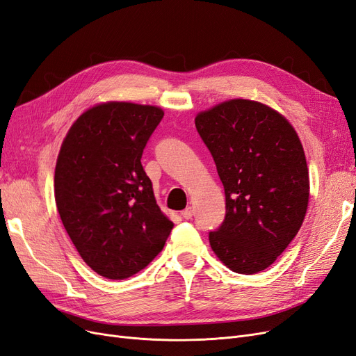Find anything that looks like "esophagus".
<instances>
[{
    "instance_id": "obj_1",
    "label": "esophagus",
    "mask_w": 356,
    "mask_h": 356,
    "mask_svg": "<svg viewBox=\"0 0 356 356\" xmlns=\"http://www.w3.org/2000/svg\"><path fill=\"white\" fill-rule=\"evenodd\" d=\"M181 216H182L184 219H191V216H193L191 207H187V209H184V211L181 212Z\"/></svg>"
}]
</instances>
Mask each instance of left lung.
Wrapping results in <instances>:
<instances>
[{"label": "left lung", "instance_id": "8db88e82", "mask_svg": "<svg viewBox=\"0 0 356 356\" xmlns=\"http://www.w3.org/2000/svg\"><path fill=\"white\" fill-rule=\"evenodd\" d=\"M224 184L227 213L209 243L237 274H256L286 250L308 209L309 172L290 122L262 103L234 99L195 116Z\"/></svg>", "mask_w": 356, "mask_h": 356}]
</instances>
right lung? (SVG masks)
Here are the masks:
<instances>
[{
	"label": "right lung",
	"instance_id": "right-lung-1",
	"mask_svg": "<svg viewBox=\"0 0 356 356\" xmlns=\"http://www.w3.org/2000/svg\"><path fill=\"white\" fill-rule=\"evenodd\" d=\"M162 118L156 106L102 103L75 120L61 144L57 211L83 262L102 277L124 280L141 271L174 228L141 165Z\"/></svg>",
	"mask_w": 356,
	"mask_h": 356
}]
</instances>
